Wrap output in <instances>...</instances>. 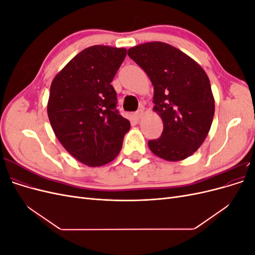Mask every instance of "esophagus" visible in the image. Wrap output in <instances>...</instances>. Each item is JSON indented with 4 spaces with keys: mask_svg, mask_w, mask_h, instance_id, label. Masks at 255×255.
Returning <instances> with one entry per match:
<instances>
[{
    "mask_svg": "<svg viewBox=\"0 0 255 255\" xmlns=\"http://www.w3.org/2000/svg\"><path fill=\"white\" fill-rule=\"evenodd\" d=\"M134 115H135V118H136L137 120H140V119L143 117V109L138 110Z\"/></svg>",
    "mask_w": 255,
    "mask_h": 255,
    "instance_id": "obj_1",
    "label": "esophagus"
}]
</instances>
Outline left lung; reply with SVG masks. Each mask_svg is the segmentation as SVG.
Returning a JSON list of instances; mask_svg holds the SVG:
<instances>
[{
  "instance_id": "8db88e82",
  "label": "left lung",
  "mask_w": 255,
  "mask_h": 255,
  "mask_svg": "<svg viewBox=\"0 0 255 255\" xmlns=\"http://www.w3.org/2000/svg\"><path fill=\"white\" fill-rule=\"evenodd\" d=\"M128 55L150 78L153 111L164 123L161 136L149 140L150 150L169 161L187 158L203 143L214 118L215 100L207 74L194 59L165 42L136 45Z\"/></svg>"
}]
</instances>
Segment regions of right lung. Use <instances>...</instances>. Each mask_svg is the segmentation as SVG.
<instances>
[{
	"instance_id": "1",
	"label": "right lung",
	"mask_w": 255,
	"mask_h": 255,
	"mask_svg": "<svg viewBox=\"0 0 255 255\" xmlns=\"http://www.w3.org/2000/svg\"><path fill=\"white\" fill-rule=\"evenodd\" d=\"M126 56L123 48L92 45L69 61L51 84V127L64 148L89 167L117 157L130 128L117 111L111 85Z\"/></svg>"
}]
</instances>
